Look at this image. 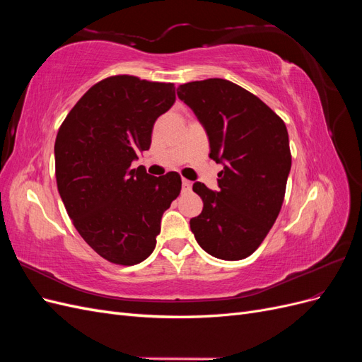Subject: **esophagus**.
I'll return each instance as SVG.
<instances>
[{
	"instance_id": "34e87169",
	"label": "esophagus",
	"mask_w": 362,
	"mask_h": 362,
	"mask_svg": "<svg viewBox=\"0 0 362 362\" xmlns=\"http://www.w3.org/2000/svg\"><path fill=\"white\" fill-rule=\"evenodd\" d=\"M192 190V181L182 180V192H190Z\"/></svg>"
}]
</instances>
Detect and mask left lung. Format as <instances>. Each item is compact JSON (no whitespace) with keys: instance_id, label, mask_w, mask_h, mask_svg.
<instances>
[{"instance_id":"1","label":"left lung","mask_w":362,"mask_h":362,"mask_svg":"<svg viewBox=\"0 0 362 362\" xmlns=\"http://www.w3.org/2000/svg\"><path fill=\"white\" fill-rule=\"evenodd\" d=\"M177 93L204 125L210 158L223 164L218 192L193 184L204 208L190 221L192 233L216 258H247L269 234L286 196L291 168L287 127L258 96L228 80L185 83Z\"/></svg>"}]
</instances>
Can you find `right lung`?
Wrapping results in <instances>:
<instances>
[{"label":"right lung","mask_w":362,"mask_h":362,"mask_svg":"<svg viewBox=\"0 0 362 362\" xmlns=\"http://www.w3.org/2000/svg\"><path fill=\"white\" fill-rule=\"evenodd\" d=\"M175 103L172 83L113 75L87 90L59 128L56 180L76 231L98 255L120 266L146 259L181 177L131 168L151 146L152 127Z\"/></svg>","instance_id":"obj_1"}]
</instances>
